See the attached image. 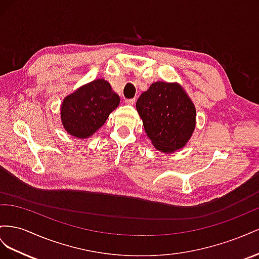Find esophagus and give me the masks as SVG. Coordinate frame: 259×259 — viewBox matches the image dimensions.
<instances>
[{
	"label": "esophagus",
	"mask_w": 259,
	"mask_h": 259,
	"mask_svg": "<svg viewBox=\"0 0 259 259\" xmlns=\"http://www.w3.org/2000/svg\"><path fill=\"white\" fill-rule=\"evenodd\" d=\"M124 103L128 105H134L136 103V99H127V100H124Z\"/></svg>",
	"instance_id": "esophagus-1"
}]
</instances>
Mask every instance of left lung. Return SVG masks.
Masks as SVG:
<instances>
[{
	"label": "left lung",
	"instance_id": "8db88e82",
	"mask_svg": "<svg viewBox=\"0 0 259 259\" xmlns=\"http://www.w3.org/2000/svg\"><path fill=\"white\" fill-rule=\"evenodd\" d=\"M137 110L147 137L160 152L181 149L195 128V107L177 83H152L138 99Z\"/></svg>",
	"mask_w": 259,
	"mask_h": 259
}]
</instances>
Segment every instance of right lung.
<instances>
[{"label": "right lung", "mask_w": 259, "mask_h": 259, "mask_svg": "<svg viewBox=\"0 0 259 259\" xmlns=\"http://www.w3.org/2000/svg\"><path fill=\"white\" fill-rule=\"evenodd\" d=\"M120 99L104 79L81 87L63 101L62 122L69 135L85 139L101 128Z\"/></svg>", "instance_id": "add662e5"}]
</instances>
